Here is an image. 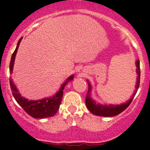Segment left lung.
Returning a JSON list of instances; mask_svg holds the SVG:
<instances>
[{"mask_svg": "<svg viewBox=\"0 0 150 150\" xmlns=\"http://www.w3.org/2000/svg\"><path fill=\"white\" fill-rule=\"evenodd\" d=\"M136 72L138 74V77H137V82H136L135 90L134 91L133 96L130 100L125 103H122L120 105H102V104L97 103L96 101H94L93 99L91 97V86L90 82H88V94L86 97V104L87 106L88 109L91 112L93 115H97V116H102V117H113L119 115L123 112L132 101L134 96L138 91V89L139 88L140 85V76H141V71H140V61L137 60L136 61Z\"/></svg>", "mask_w": 150, "mask_h": 150, "instance_id": "obj_1", "label": "left lung"}]
</instances>
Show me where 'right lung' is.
Returning a JSON list of instances; mask_svg holds the SVG:
<instances>
[{"mask_svg":"<svg viewBox=\"0 0 150 150\" xmlns=\"http://www.w3.org/2000/svg\"><path fill=\"white\" fill-rule=\"evenodd\" d=\"M22 38L19 39L18 42L17 44L16 50L14 53H12V58H11L10 64H9V72L12 74V70H13V65H14L15 59H16V53L18 51V48L19 47ZM74 79V75L69 76L66 79V82H64L62 85L61 88H59V91L56 92V94L54 96L48 98L42 99L39 100H28L27 99L24 98L19 94L18 91L16 88V85L14 84L13 80L10 79L9 83H10L11 90L12 91V95L16 99L18 103L19 104L21 107L31 117L33 118H38V119H43V118L50 117L53 116L57 112L59 105L62 103V99L63 96V90L64 88V86L69 81L73 80Z\"/></svg>","mask_w":150,"mask_h":150,"instance_id":"right-lung-1","label":"right lung"}]
</instances>
